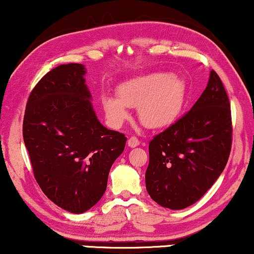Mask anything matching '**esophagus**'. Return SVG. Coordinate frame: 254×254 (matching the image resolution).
I'll use <instances>...</instances> for the list:
<instances>
[{"label":"esophagus","instance_id":"34e87169","mask_svg":"<svg viewBox=\"0 0 254 254\" xmlns=\"http://www.w3.org/2000/svg\"><path fill=\"white\" fill-rule=\"evenodd\" d=\"M138 144H140V141H138L135 136H130L129 138H128V147L135 148V147H137Z\"/></svg>","mask_w":254,"mask_h":254}]
</instances>
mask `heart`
Listing matches in <instances>:
<instances>
[{"instance_id":"obj_1","label":"heart","mask_w":254,"mask_h":254,"mask_svg":"<svg viewBox=\"0 0 254 254\" xmlns=\"http://www.w3.org/2000/svg\"><path fill=\"white\" fill-rule=\"evenodd\" d=\"M117 96L102 99L111 125L120 126L129 116L128 107H137L141 123L157 129L178 119L185 103V83L171 72L155 71L123 82L118 85Z\"/></svg>"}]
</instances>
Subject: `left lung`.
<instances>
[{"instance_id": "1", "label": "left lung", "mask_w": 254, "mask_h": 254, "mask_svg": "<svg viewBox=\"0 0 254 254\" xmlns=\"http://www.w3.org/2000/svg\"><path fill=\"white\" fill-rule=\"evenodd\" d=\"M231 142L230 103L221 78L211 70L192 109L149 143V195L173 210L195 203L223 172Z\"/></svg>"}]
</instances>
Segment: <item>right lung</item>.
<instances>
[{
  "label": "right lung",
  "mask_w": 254,
  "mask_h": 254,
  "mask_svg": "<svg viewBox=\"0 0 254 254\" xmlns=\"http://www.w3.org/2000/svg\"><path fill=\"white\" fill-rule=\"evenodd\" d=\"M85 72L79 64L48 71L31 92L23 121L34 178L48 199L74 214L102 199L111 166L127 141L100 124Z\"/></svg>",
  "instance_id": "add662e5"
}]
</instances>
